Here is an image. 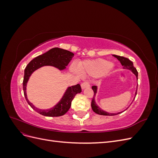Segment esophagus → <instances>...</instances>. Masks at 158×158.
I'll return each instance as SVG.
<instances>
[{
	"label": "esophagus",
	"mask_w": 158,
	"mask_h": 158,
	"mask_svg": "<svg viewBox=\"0 0 158 158\" xmlns=\"http://www.w3.org/2000/svg\"><path fill=\"white\" fill-rule=\"evenodd\" d=\"M81 87H82V89H85V88H88L90 87L89 82L88 81H84V82L81 84Z\"/></svg>",
	"instance_id": "34e87169"
}]
</instances>
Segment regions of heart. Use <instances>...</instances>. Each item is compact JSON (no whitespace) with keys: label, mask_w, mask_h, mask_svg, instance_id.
<instances>
[{"label":"heart","mask_w":158,"mask_h":158,"mask_svg":"<svg viewBox=\"0 0 158 158\" xmlns=\"http://www.w3.org/2000/svg\"><path fill=\"white\" fill-rule=\"evenodd\" d=\"M113 68L109 61L104 59L84 60L78 65V69L83 74L99 76L106 74Z\"/></svg>","instance_id":"1"}]
</instances>
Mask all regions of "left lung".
Returning a JSON list of instances; mask_svg holds the SVG:
<instances>
[{
  "instance_id": "obj_1",
  "label": "left lung",
  "mask_w": 158,
  "mask_h": 158,
  "mask_svg": "<svg viewBox=\"0 0 158 158\" xmlns=\"http://www.w3.org/2000/svg\"><path fill=\"white\" fill-rule=\"evenodd\" d=\"M114 57H116V58L121 62V64L123 66L124 69H129L131 70L132 73L135 74L136 76V78H137V80H138V71L136 70V69L135 67V66H133V63L131 61L129 60L127 58H125V57L124 56H118V55H113ZM138 86V85H137ZM93 91H94V97L92 98V103H91V106H92V110L95 113H97L98 114H101V115H107V116H113V115H116V114H120L123 112H120V113H107L106 111H103V110H102L101 109H100L96 104H95V102L94 101V96L95 95V94H96L97 92V86H95V85H93V86L92 87ZM137 94V90L136 92V94L135 95H136ZM136 97V96H135ZM135 99H134V100H135Z\"/></svg>"
}]
</instances>
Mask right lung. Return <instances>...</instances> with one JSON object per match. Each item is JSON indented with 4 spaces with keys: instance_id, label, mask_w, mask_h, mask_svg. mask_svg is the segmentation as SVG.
<instances>
[{
    "instance_id": "1",
    "label": "right lung",
    "mask_w": 158,
    "mask_h": 158,
    "mask_svg": "<svg viewBox=\"0 0 158 158\" xmlns=\"http://www.w3.org/2000/svg\"><path fill=\"white\" fill-rule=\"evenodd\" d=\"M74 54L72 52L56 47L50 49L44 54L35 57L28 63L26 67L23 80V90L25 98L30 107L42 115L47 117H59L63 115L69 110L71 106V102L75 95L82 92V89L80 84L69 87L65 92L63 98L54 107L47 110H41L33 106L27 98L26 84L30 76L33 71L43 66H53L59 70H63L66 68V66L69 64Z\"/></svg>"
}]
</instances>
